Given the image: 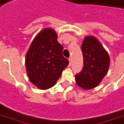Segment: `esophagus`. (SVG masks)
<instances>
[{
	"label": "esophagus",
	"mask_w": 124,
	"mask_h": 124,
	"mask_svg": "<svg viewBox=\"0 0 124 124\" xmlns=\"http://www.w3.org/2000/svg\"><path fill=\"white\" fill-rule=\"evenodd\" d=\"M69 62H70V64H69V65H70V66H71V65H72V58H69Z\"/></svg>",
	"instance_id": "1"
}]
</instances>
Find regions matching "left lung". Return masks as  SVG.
<instances>
[{"mask_svg": "<svg viewBox=\"0 0 124 124\" xmlns=\"http://www.w3.org/2000/svg\"><path fill=\"white\" fill-rule=\"evenodd\" d=\"M84 66L76 75V82L84 90L95 88L106 75L109 57L99 41L93 36H87L82 44Z\"/></svg>", "mask_w": 124, "mask_h": 124, "instance_id": "obj_1", "label": "left lung"}]
</instances>
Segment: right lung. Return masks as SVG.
<instances>
[{
    "label": "right lung",
    "instance_id": "1",
    "mask_svg": "<svg viewBox=\"0 0 124 124\" xmlns=\"http://www.w3.org/2000/svg\"><path fill=\"white\" fill-rule=\"evenodd\" d=\"M62 51L54 30L45 28L39 32L26 55V68L33 84L42 90L54 86L69 64Z\"/></svg>",
    "mask_w": 124,
    "mask_h": 124
}]
</instances>
